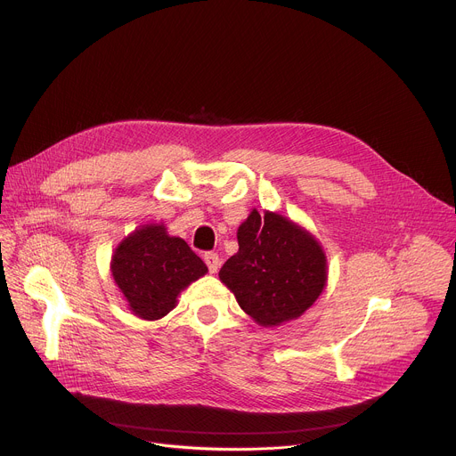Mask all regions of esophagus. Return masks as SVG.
I'll return each instance as SVG.
<instances>
[{
  "mask_svg": "<svg viewBox=\"0 0 456 456\" xmlns=\"http://www.w3.org/2000/svg\"><path fill=\"white\" fill-rule=\"evenodd\" d=\"M204 262H206V265H208L211 274L218 273V269H220V257H218L216 252H206L204 254Z\"/></svg>",
  "mask_w": 456,
  "mask_h": 456,
  "instance_id": "obj_1",
  "label": "esophagus"
}]
</instances>
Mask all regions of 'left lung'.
<instances>
[{"mask_svg":"<svg viewBox=\"0 0 456 456\" xmlns=\"http://www.w3.org/2000/svg\"><path fill=\"white\" fill-rule=\"evenodd\" d=\"M236 236L240 248L218 276L259 327L297 319L327 287V254L290 218L252 209Z\"/></svg>","mask_w":456,"mask_h":456,"instance_id":"left-lung-1","label":"left lung"}]
</instances>
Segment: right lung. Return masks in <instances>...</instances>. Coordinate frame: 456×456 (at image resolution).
<instances>
[{
  "label": "right lung",
  "instance_id": "add662e5",
  "mask_svg": "<svg viewBox=\"0 0 456 456\" xmlns=\"http://www.w3.org/2000/svg\"><path fill=\"white\" fill-rule=\"evenodd\" d=\"M110 271L127 308L146 321L167 315L180 292L208 274L202 259L164 224L129 232L113 250Z\"/></svg>",
  "mask_w": 456,
  "mask_h": 456
}]
</instances>
